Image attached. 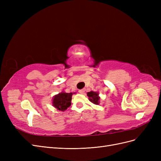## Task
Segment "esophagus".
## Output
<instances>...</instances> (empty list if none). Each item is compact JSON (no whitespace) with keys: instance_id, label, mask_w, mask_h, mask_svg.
Instances as JSON below:
<instances>
[{"instance_id":"esophagus-1","label":"esophagus","mask_w":161,"mask_h":161,"mask_svg":"<svg viewBox=\"0 0 161 161\" xmlns=\"http://www.w3.org/2000/svg\"><path fill=\"white\" fill-rule=\"evenodd\" d=\"M85 89L79 90V93H80V94H83L84 92H85Z\"/></svg>"}]
</instances>
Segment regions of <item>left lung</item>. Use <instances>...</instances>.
I'll return each instance as SVG.
<instances>
[{"label": "left lung", "mask_w": 161, "mask_h": 161, "mask_svg": "<svg viewBox=\"0 0 161 161\" xmlns=\"http://www.w3.org/2000/svg\"><path fill=\"white\" fill-rule=\"evenodd\" d=\"M87 96L89 97V100L95 105H99L100 103V97L98 92L90 91L87 92Z\"/></svg>", "instance_id": "1"}]
</instances>
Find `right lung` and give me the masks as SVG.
<instances>
[{
    "instance_id": "1",
    "label": "right lung",
    "mask_w": 161,
    "mask_h": 161,
    "mask_svg": "<svg viewBox=\"0 0 161 161\" xmlns=\"http://www.w3.org/2000/svg\"><path fill=\"white\" fill-rule=\"evenodd\" d=\"M73 93L74 92L68 93L64 91H62L60 93L54 95L52 99V105L57 109V110L64 111L71 105L72 96Z\"/></svg>"
}]
</instances>
